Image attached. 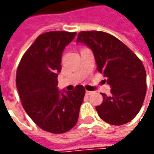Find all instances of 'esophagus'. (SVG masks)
<instances>
[{"mask_svg": "<svg viewBox=\"0 0 154 154\" xmlns=\"http://www.w3.org/2000/svg\"><path fill=\"white\" fill-rule=\"evenodd\" d=\"M92 93H93V92H92V91H86V95H92Z\"/></svg>", "mask_w": 154, "mask_h": 154, "instance_id": "34e87169", "label": "esophagus"}]
</instances>
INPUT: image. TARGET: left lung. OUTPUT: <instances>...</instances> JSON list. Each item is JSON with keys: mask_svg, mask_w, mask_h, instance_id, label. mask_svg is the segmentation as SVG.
<instances>
[{"mask_svg": "<svg viewBox=\"0 0 154 154\" xmlns=\"http://www.w3.org/2000/svg\"><path fill=\"white\" fill-rule=\"evenodd\" d=\"M77 44L92 51L97 70L111 87L110 96L96 106L99 117L112 125H122L138 114L146 92V74L141 61L119 39L103 32H80Z\"/></svg>", "mask_w": 154, "mask_h": 154, "instance_id": "left-lung-1", "label": "left lung"}]
</instances>
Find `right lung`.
<instances>
[{"instance_id":"1","label":"right lung","mask_w":154,"mask_h":154,"mask_svg":"<svg viewBox=\"0 0 154 154\" xmlns=\"http://www.w3.org/2000/svg\"><path fill=\"white\" fill-rule=\"evenodd\" d=\"M75 36L76 32L61 31L41 34L17 69L16 85L23 108L39 128L53 134L74 127L86 93L81 85L70 92L57 87L62 52Z\"/></svg>"}]
</instances>
